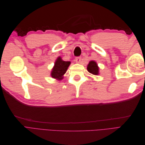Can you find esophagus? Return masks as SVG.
I'll use <instances>...</instances> for the list:
<instances>
[{"label": "esophagus", "instance_id": "obj_1", "mask_svg": "<svg viewBox=\"0 0 145 145\" xmlns=\"http://www.w3.org/2000/svg\"><path fill=\"white\" fill-rule=\"evenodd\" d=\"M75 60L77 63H80L81 61V57H76Z\"/></svg>", "mask_w": 145, "mask_h": 145}]
</instances>
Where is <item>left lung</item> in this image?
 <instances>
[{
    "label": "left lung",
    "mask_w": 145,
    "mask_h": 145,
    "mask_svg": "<svg viewBox=\"0 0 145 145\" xmlns=\"http://www.w3.org/2000/svg\"><path fill=\"white\" fill-rule=\"evenodd\" d=\"M87 70L89 72H90L92 74H94V75H98L99 72V69L97 64L93 60L91 61V62H89V64L88 65Z\"/></svg>",
    "instance_id": "left-lung-1"
}]
</instances>
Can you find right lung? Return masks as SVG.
<instances>
[{"label": "right lung", "instance_id": "right-lung-1", "mask_svg": "<svg viewBox=\"0 0 145 145\" xmlns=\"http://www.w3.org/2000/svg\"><path fill=\"white\" fill-rule=\"evenodd\" d=\"M70 63H71L70 62H65L62 60L60 57H59L57 59L54 67L52 69L51 77L59 80L63 79V76L67 71Z\"/></svg>", "mask_w": 145, "mask_h": 145}]
</instances>
